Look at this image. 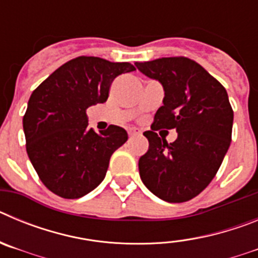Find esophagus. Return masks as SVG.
Wrapping results in <instances>:
<instances>
[{"label": "esophagus", "mask_w": 258, "mask_h": 258, "mask_svg": "<svg viewBox=\"0 0 258 258\" xmlns=\"http://www.w3.org/2000/svg\"><path fill=\"white\" fill-rule=\"evenodd\" d=\"M127 133H129V137H136V136H140L141 131L140 129H137V127H131V129L127 131Z\"/></svg>", "instance_id": "esophagus-1"}]
</instances>
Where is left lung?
I'll return each instance as SVG.
<instances>
[{
    "instance_id": "1",
    "label": "left lung",
    "mask_w": 258,
    "mask_h": 258,
    "mask_svg": "<svg viewBox=\"0 0 258 258\" xmlns=\"http://www.w3.org/2000/svg\"><path fill=\"white\" fill-rule=\"evenodd\" d=\"M136 67L165 92L151 131L143 133L150 146L138 163L141 179L165 202H187L211 183L230 147L234 112L226 89L184 56L136 61ZM157 128H175L179 137L168 144Z\"/></svg>"
}]
</instances>
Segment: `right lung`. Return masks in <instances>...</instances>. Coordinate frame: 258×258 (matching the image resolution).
<instances>
[{
    "mask_svg": "<svg viewBox=\"0 0 258 258\" xmlns=\"http://www.w3.org/2000/svg\"><path fill=\"white\" fill-rule=\"evenodd\" d=\"M133 64L79 56L55 70L33 90L23 129L29 160L42 183L64 199H79L106 177L111 155L127 141L125 129H88L86 109L108 98L113 80Z\"/></svg>",
    "mask_w": 258,
    "mask_h": 258,
    "instance_id": "right-lung-1",
    "label": "right lung"
}]
</instances>
